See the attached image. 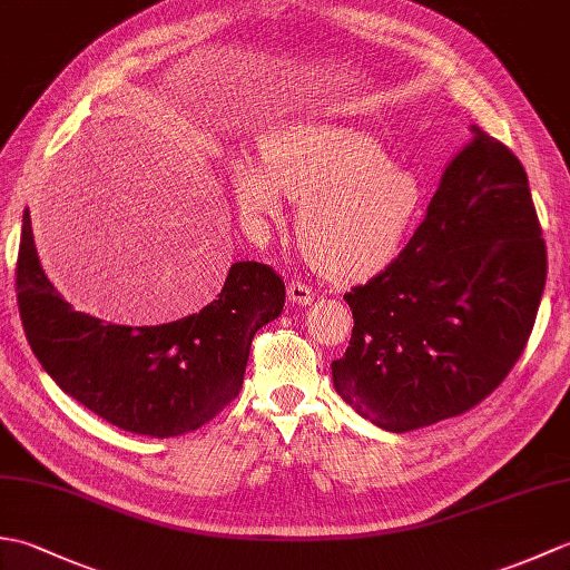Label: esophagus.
<instances>
[{
  "mask_svg": "<svg viewBox=\"0 0 570 570\" xmlns=\"http://www.w3.org/2000/svg\"><path fill=\"white\" fill-rule=\"evenodd\" d=\"M288 298H292L296 306H308L311 301L316 298V294H313L311 286L301 284V282H292V284H288Z\"/></svg>",
  "mask_w": 570,
  "mask_h": 570,
  "instance_id": "1",
  "label": "esophagus"
}]
</instances>
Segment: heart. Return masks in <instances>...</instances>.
Segmentation results:
<instances>
[{
    "instance_id": "b5f03b06",
    "label": "heart",
    "mask_w": 570,
    "mask_h": 570,
    "mask_svg": "<svg viewBox=\"0 0 570 570\" xmlns=\"http://www.w3.org/2000/svg\"><path fill=\"white\" fill-rule=\"evenodd\" d=\"M229 188L252 223H274L298 205L306 262L331 282H357L390 262L423 205L421 176L392 161L384 144L353 127L292 122L266 131L257 161L235 159Z\"/></svg>"
}]
</instances>
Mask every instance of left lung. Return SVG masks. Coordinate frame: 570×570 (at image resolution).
Instances as JSON below:
<instances>
[{
  "label": "left lung",
  "instance_id": "1",
  "mask_svg": "<svg viewBox=\"0 0 570 570\" xmlns=\"http://www.w3.org/2000/svg\"><path fill=\"white\" fill-rule=\"evenodd\" d=\"M547 245L524 166L472 127L404 252L345 294L355 328L333 386L392 433L460 416L524 353Z\"/></svg>",
  "mask_w": 570,
  "mask_h": 570
}]
</instances>
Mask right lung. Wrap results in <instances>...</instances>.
<instances>
[{
  "label": "right lung",
  "instance_id": "1",
  "mask_svg": "<svg viewBox=\"0 0 570 570\" xmlns=\"http://www.w3.org/2000/svg\"><path fill=\"white\" fill-rule=\"evenodd\" d=\"M17 298L33 355L60 390L117 429L171 439L239 394L252 337L282 316L286 288L266 264L235 262L200 313L139 328L102 323L72 308L46 276L27 210Z\"/></svg>",
  "mask_w": 570,
  "mask_h": 570
}]
</instances>
